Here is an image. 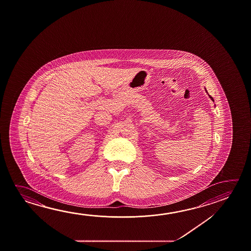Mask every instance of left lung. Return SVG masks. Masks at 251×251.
<instances>
[{"label": "left lung", "instance_id": "left-lung-1", "mask_svg": "<svg viewBox=\"0 0 251 251\" xmlns=\"http://www.w3.org/2000/svg\"><path fill=\"white\" fill-rule=\"evenodd\" d=\"M205 91H206V90H205ZM206 92H207V91H206ZM209 97H210V98H211V100H213V101H214V99H213V97H212V96H210V95H209Z\"/></svg>", "mask_w": 251, "mask_h": 251}]
</instances>
